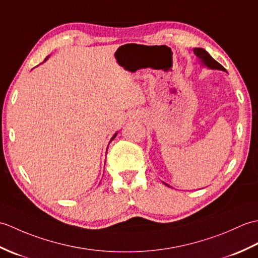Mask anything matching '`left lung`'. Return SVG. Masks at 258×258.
I'll return each mask as SVG.
<instances>
[{"label": "left lung", "mask_w": 258, "mask_h": 258, "mask_svg": "<svg viewBox=\"0 0 258 258\" xmlns=\"http://www.w3.org/2000/svg\"><path fill=\"white\" fill-rule=\"evenodd\" d=\"M194 54L197 55V57H199L200 59H201L202 64L204 66H207L209 68H211V70H219V71H223L225 72V68L223 67L220 62H217L213 57H212L207 50L203 49V48H194ZM165 185H168L167 183H164ZM169 186V185H168Z\"/></svg>", "instance_id": "1"}]
</instances>
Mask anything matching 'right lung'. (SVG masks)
<instances>
[{
	"label": "right lung",
	"mask_w": 258,
	"mask_h": 258,
	"mask_svg": "<svg viewBox=\"0 0 258 258\" xmlns=\"http://www.w3.org/2000/svg\"><path fill=\"white\" fill-rule=\"evenodd\" d=\"M45 60H46V59H45ZM116 136H117V134H114V135H113V137H112V138H111V140H110V141H112V140L114 139V137H116Z\"/></svg>",
	"instance_id": "obj_1"
}]
</instances>
